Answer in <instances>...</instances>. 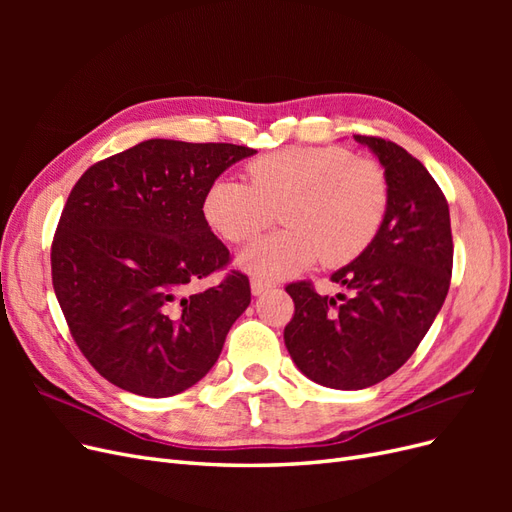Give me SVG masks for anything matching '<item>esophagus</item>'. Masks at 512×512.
I'll return each mask as SVG.
<instances>
[{
    "label": "esophagus",
    "mask_w": 512,
    "mask_h": 512,
    "mask_svg": "<svg viewBox=\"0 0 512 512\" xmlns=\"http://www.w3.org/2000/svg\"><path fill=\"white\" fill-rule=\"evenodd\" d=\"M271 288H275L273 282L262 280V277H252V292H254V294H262V292H267V290H271Z\"/></svg>",
    "instance_id": "obj_1"
}]
</instances>
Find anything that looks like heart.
Listing matches in <instances>:
<instances>
[{
    "instance_id": "1",
    "label": "heart",
    "mask_w": 512,
    "mask_h": 512,
    "mask_svg": "<svg viewBox=\"0 0 512 512\" xmlns=\"http://www.w3.org/2000/svg\"><path fill=\"white\" fill-rule=\"evenodd\" d=\"M250 183L215 179L203 200L213 230L245 243L275 222L288 226L256 241L241 265L256 277L299 273L320 258L342 267L359 258L389 209V181L378 162L354 158L344 147H284L245 166Z\"/></svg>"
}]
</instances>
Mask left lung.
I'll use <instances>...</instances> for the list:
<instances>
[{
  "label": "left lung",
  "mask_w": 512,
  "mask_h": 512,
  "mask_svg": "<svg viewBox=\"0 0 512 512\" xmlns=\"http://www.w3.org/2000/svg\"><path fill=\"white\" fill-rule=\"evenodd\" d=\"M354 138L384 166L386 218L367 250L331 275L348 294L322 297L309 280L286 286L294 301L284 329L292 361L309 380L342 391L374 386L410 359L453 273L451 215L436 179L397 143Z\"/></svg>",
  "instance_id": "obj_1"
}]
</instances>
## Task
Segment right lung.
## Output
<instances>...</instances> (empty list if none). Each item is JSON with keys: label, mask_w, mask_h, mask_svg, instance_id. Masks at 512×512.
<instances>
[{"label": "right lung", "mask_w": 512, "mask_h": 512, "mask_svg": "<svg viewBox=\"0 0 512 512\" xmlns=\"http://www.w3.org/2000/svg\"><path fill=\"white\" fill-rule=\"evenodd\" d=\"M256 149L151 138L89 166L51 243L55 297L102 378L143 397L190 389L252 301L203 211L209 185Z\"/></svg>", "instance_id": "add662e5"}]
</instances>
